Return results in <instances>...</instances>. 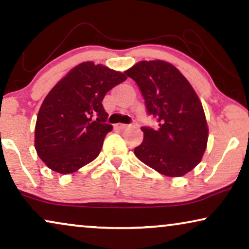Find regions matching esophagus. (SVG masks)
I'll list each match as a JSON object with an SVG mask.
<instances>
[{
  "label": "esophagus",
  "instance_id": "34e87169",
  "mask_svg": "<svg viewBox=\"0 0 249 249\" xmlns=\"http://www.w3.org/2000/svg\"><path fill=\"white\" fill-rule=\"evenodd\" d=\"M116 127H117L118 129H126V128L129 127V125H126V124H117Z\"/></svg>",
  "mask_w": 249,
  "mask_h": 249
}]
</instances>
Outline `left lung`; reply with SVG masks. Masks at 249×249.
I'll use <instances>...</instances> for the list:
<instances>
[{
	"mask_svg": "<svg viewBox=\"0 0 249 249\" xmlns=\"http://www.w3.org/2000/svg\"><path fill=\"white\" fill-rule=\"evenodd\" d=\"M134 80L146 111L158 128L143 126V142L134 149L138 159L168 177H180L202 160L208 143V124L197 94L170 63L141 61L125 71Z\"/></svg>",
	"mask_w": 249,
	"mask_h": 249,
	"instance_id": "1",
	"label": "left lung"
}]
</instances>
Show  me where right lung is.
I'll list each match as a JSON object with an SVG mask.
<instances>
[{"label":"right lung","instance_id":"1","mask_svg":"<svg viewBox=\"0 0 249 249\" xmlns=\"http://www.w3.org/2000/svg\"><path fill=\"white\" fill-rule=\"evenodd\" d=\"M125 80L124 73L83 62L56 83L41 104L35 127L37 155L50 169L72 174L97 158L113 129L101 101Z\"/></svg>","mask_w":249,"mask_h":249}]
</instances>
